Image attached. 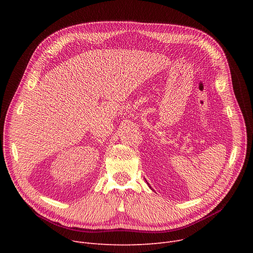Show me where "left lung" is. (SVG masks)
Segmentation results:
<instances>
[{
    "label": "left lung",
    "mask_w": 253,
    "mask_h": 253,
    "mask_svg": "<svg viewBox=\"0 0 253 253\" xmlns=\"http://www.w3.org/2000/svg\"><path fill=\"white\" fill-rule=\"evenodd\" d=\"M148 184H149V183H148ZM149 187H150V185H149ZM150 188H151V187H150Z\"/></svg>",
    "instance_id": "left-lung-1"
}]
</instances>
